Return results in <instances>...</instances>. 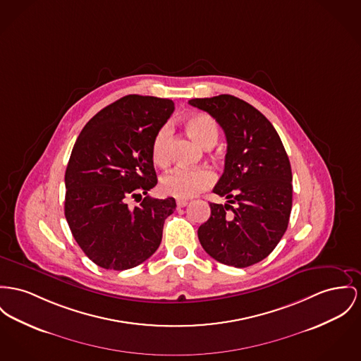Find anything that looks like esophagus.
I'll list each match as a JSON object with an SVG mask.
<instances>
[{"mask_svg":"<svg viewBox=\"0 0 361 361\" xmlns=\"http://www.w3.org/2000/svg\"><path fill=\"white\" fill-rule=\"evenodd\" d=\"M188 204H189V202H188L186 200H178V201H176V207H178V208H185Z\"/></svg>","mask_w":361,"mask_h":361,"instance_id":"1","label":"esophagus"}]
</instances>
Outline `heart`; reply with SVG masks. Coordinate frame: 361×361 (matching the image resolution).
Masks as SVG:
<instances>
[{
    "label": "heart",
    "instance_id": "obj_1",
    "mask_svg": "<svg viewBox=\"0 0 361 361\" xmlns=\"http://www.w3.org/2000/svg\"><path fill=\"white\" fill-rule=\"evenodd\" d=\"M189 134L204 147H212L217 142L219 128L216 121L208 115H194L186 121ZM171 127L164 124L154 134L152 141V160L157 166L169 163V145ZM215 183V173L208 169L175 167L160 178L161 192L176 198H190L209 189Z\"/></svg>",
    "mask_w": 361,
    "mask_h": 361
}]
</instances>
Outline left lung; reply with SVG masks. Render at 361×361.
Listing matches in <instances>:
<instances>
[{
    "label": "left lung",
    "mask_w": 361,
    "mask_h": 361,
    "mask_svg": "<svg viewBox=\"0 0 361 361\" xmlns=\"http://www.w3.org/2000/svg\"><path fill=\"white\" fill-rule=\"evenodd\" d=\"M227 140L224 172L214 192L227 202H211V216L198 240L219 263L245 268L265 259L288 228L293 176L288 153L264 115L237 97L194 98Z\"/></svg>",
    "instance_id": "8db88e82"
}]
</instances>
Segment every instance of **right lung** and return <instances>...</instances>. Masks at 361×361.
I'll use <instances>...</instances> for the list:
<instances>
[{
    "label": "right lung",
    "instance_id": "add662e5",
    "mask_svg": "<svg viewBox=\"0 0 361 361\" xmlns=\"http://www.w3.org/2000/svg\"><path fill=\"white\" fill-rule=\"evenodd\" d=\"M173 109L169 98L121 97L87 121L73 145L64 214L80 249L105 269L137 267L160 246L176 202L147 195L157 185L152 141ZM138 196L140 205L130 207Z\"/></svg>",
    "mask_w": 361,
    "mask_h": 361
}]
</instances>
